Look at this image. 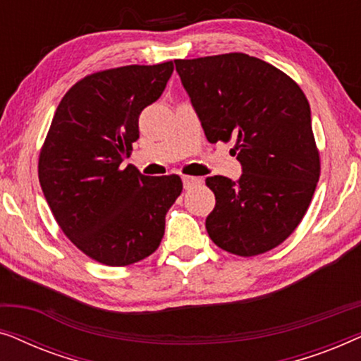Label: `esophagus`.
<instances>
[{
  "label": "esophagus",
  "mask_w": 361,
  "mask_h": 361,
  "mask_svg": "<svg viewBox=\"0 0 361 361\" xmlns=\"http://www.w3.org/2000/svg\"><path fill=\"white\" fill-rule=\"evenodd\" d=\"M182 182H184V189H190V187L200 184L202 179L194 176H182Z\"/></svg>",
  "instance_id": "obj_1"
}]
</instances>
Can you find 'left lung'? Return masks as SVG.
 Returning <instances> with one entry per match:
<instances>
[{"instance_id": "obj_1", "label": "left lung", "mask_w": 361, "mask_h": 361, "mask_svg": "<svg viewBox=\"0 0 361 361\" xmlns=\"http://www.w3.org/2000/svg\"><path fill=\"white\" fill-rule=\"evenodd\" d=\"M174 62L207 140H235L243 169L236 182L207 177L216 200L209 236L245 258L276 248L304 219L320 176L307 98L289 75L248 54Z\"/></svg>"}]
</instances>
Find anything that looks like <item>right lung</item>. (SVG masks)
Listing matches in <instances>:
<instances>
[{
    "mask_svg": "<svg viewBox=\"0 0 361 361\" xmlns=\"http://www.w3.org/2000/svg\"><path fill=\"white\" fill-rule=\"evenodd\" d=\"M174 63L125 66L78 80L59 103L39 154V182L54 219L82 253L128 266L159 248L179 176L121 169L140 137L141 111L164 92Z\"/></svg>",
    "mask_w": 361,
    "mask_h": 361,
    "instance_id": "obj_1",
    "label": "right lung"
}]
</instances>
